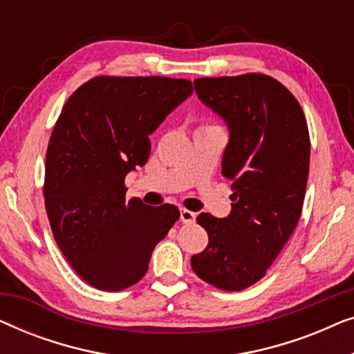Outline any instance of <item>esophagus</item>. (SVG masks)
<instances>
[{
    "label": "esophagus",
    "mask_w": 354,
    "mask_h": 354,
    "mask_svg": "<svg viewBox=\"0 0 354 354\" xmlns=\"http://www.w3.org/2000/svg\"><path fill=\"white\" fill-rule=\"evenodd\" d=\"M196 219V214L193 211H188L183 207V209H180V221L183 222V224H192V222H195Z\"/></svg>",
    "instance_id": "1"
}]
</instances>
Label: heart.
Returning a JSON list of instances; mask_svg holds the SVG:
<instances>
[{
    "mask_svg": "<svg viewBox=\"0 0 354 354\" xmlns=\"http://www.w3.org/2000/svg\"><path fill=\"white\" fill-rule=\"evenodd\" d=\"M207 127H219V125H216V124H211V122H206V124H203L200 129H207Z\"/></svg>",
    "mask_w": 354,
    "mask_h": 354,
    "instance_id": "1",
    "label": "heart"
}]
</instances>
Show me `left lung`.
Masks as SVG:
<instances>
[{"instance_id": "obj_1", "label": "left lung", "mask_w": 354, "mask_h": 354, "mask_svg": "<svg viewBox=\"0 0 354 354\" xmlns=\"http://www.w3.org/2000/svg\"><path fill=\"white\" fill-rule=\"evenodd\" d=\"M200 100L229 125L222 174L232 180V212L196 217L207 246L190 263L198 277L225 292H240L268 272L301 216L309 174V130L287 86L250 72L201 77Z\"/></svg>"}]
</instances>
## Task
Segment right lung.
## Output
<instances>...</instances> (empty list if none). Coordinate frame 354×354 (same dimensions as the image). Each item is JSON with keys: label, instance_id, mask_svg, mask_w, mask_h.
I'll list each match as a JSON object with an SVG mask.
<instances>
[{"label": "right lung", "instance_id": "add662e5", "mask_svg": "<svg viewBox=\"0 0 354 354\" xmlns=\"http://www.w3.org/2000/svg\"><path fill=\"white\" fill-rule=\"evenodd\" d=\"M192 91L187 79L98 75L66 101L48 143L43 196L57 246L91 287L120 292L142 280L180 217L174 205L125 200V176L145 166L148 135Z\"/></svg>", "mask_w": 354, "mask_h": 354}]
</instances>
